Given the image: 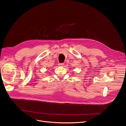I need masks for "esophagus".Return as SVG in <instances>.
<instances>
[{
	"label": "esophagus",
	"instance_id": "esophagus-1",
	"mask_svg": "<svg viewBox=\"0 0 126 126\" xmlns=\"http://www.w3.org/2000/svg\"><path fill=\"white\" fill-rule=\"evenodd\" d=\"M63 65H64V63H60L59 64V65L60 66H63Z\"/></svg>",
	"mask_w": 126,
	"mask_h": 126
}]
</instances>
